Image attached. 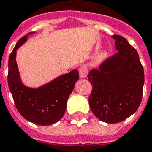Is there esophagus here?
Wrapping results in <instances>:
<instances>
[{"mask_svg": "<svg viewBox=\"0 0 152 152\" xmlns=\"http://www.w3.org/2000/svg\"><path fill=\"white\" fill-rule=\"evenodd\" d=\"M79 75L80 77H82V78H85V77H86L87 74H88V70L86 67H81L79 68Z\"/></svg>", "mask_w": 152, "mask_h": 152, "instance_id": "obj_1", "label": "esophagus"}]
</instances>
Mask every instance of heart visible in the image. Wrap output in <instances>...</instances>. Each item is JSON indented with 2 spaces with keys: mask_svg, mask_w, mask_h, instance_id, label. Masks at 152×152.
<instances>
[{
  "mask_svg": "<svg viewBox=\"0 0 152 152\" xmlns=\"http://www.w3.org/2000/svg\"><path fill=\"white\" fill-rule=\"evenodd\" d=\"M103 56H104V55H103V54H101V55H98V56H97V57L96 58V61H99V60L101 59V58H102V57H103Z\"/></svg>",
  "mask_w": 152,
  "mask_h": 152,
  "instance_id": "obj_1",
  "label": "heart"
}]
</instances>
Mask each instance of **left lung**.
I'll return each instance as SVG.
<instances>
[{
	"label": "left lung",
	"instance_id": "1",
	"mask_svg": "<svg viewBox=\"0 0 152 152\" xmlns=\"http://www.w3.org/2000/svg\"><path fill=\"white\" fill-rule=\"evenodd\" d=\"M117 52L87 75L92 85L89 104L103 122L114 124L136 113L143 95L144 73L139 55L125 38L112 36Z\"/></svg>",
	"mask_w": 152,
	"mask_h": 152
}]
</instances>
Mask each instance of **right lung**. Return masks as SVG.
Here are the masks:
<instances>
[{"label":"right lung","mask_w":152,"mask_h":152,"mask_svg":"<svg viewBox=\"0 0 152 152\" xmlns=\"http://www.w3.org/2000/svg\"><path fill=\"white\" fill-rule=\"evenodd\" d=\"M34 33V31L29 32L23 36L10 54L8 83L21 116L31 123L48 126L58 122L63 116L68 97L79 78V75L77 70H73L38 88H30L23 85L16 64V50Z\"/></svg>","instance_id":"1"}]
</instances>
